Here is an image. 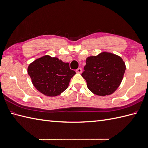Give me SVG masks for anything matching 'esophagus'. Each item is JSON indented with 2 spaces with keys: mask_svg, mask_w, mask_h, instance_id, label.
Instances as JSON below:
<instances>
[{
  "mask_svg": "<svg viewBox=\"0 0 148 148\" xmlns=\"http://www.w3.org/2000/svg\"><path fill=\"white\" fill-rule=\"evenodd\" d=\"M76 73H82V69L81 68H78L76 70Z\"/></svg>",
  "mask_w": 148,
  "mask_h": 148,
  "instance_id": "obj_1",
  "label": "esophagus"
}]
</instances>
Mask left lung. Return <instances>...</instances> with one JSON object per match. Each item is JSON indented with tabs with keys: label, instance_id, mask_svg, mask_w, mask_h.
<instances>
[{
	"label": "left lung",
	"instance_id": "left-lung-1",
	"mask_svg": "<svg viewBox=\"0 0 148 148\" xmlns=\"http://www.w3.org/2000/svg\"><path fill=\"white\" fill-rule=\"evenodd\" d=\"M81 75L89 90L98 96L113 93L121 84L125 71V62L116 55L102 52L86 58Z\"/></svg>",
	"mask_w": 148,
	"mask_h": 148
}]
</instances>
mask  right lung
<instances>
[{
    "label": "right lung",
    "instance_id": "1",
    "mask_svg": "<svg viewBox=\"0 0 148 148\" xmlns=\"http://www.w3.org/2000/svg\"><path fill=\"white\" fill-rule=\"evenodd\" d=\"M27 73L38 91L48 97H56L67 88L75 72L71 69L69 63L45 56L29 65Z\"/></svg>",
    "mask_w": 148,
    "mask_h": 148
}]
</instances>
